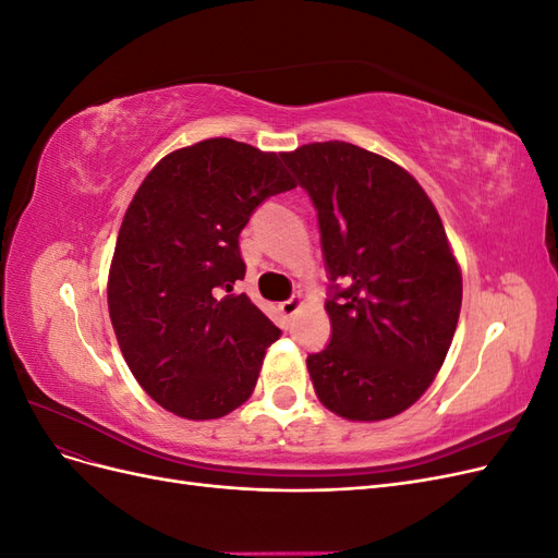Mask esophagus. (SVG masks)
I'll return each instance as SVG.
<instances>
[{
	"label": "esophagus",
	"mask_w": 558,
	"mask_h": 558,
	"mask_svg": "<svg viewBox=\"0 0 558 558\" xmlns=\"http://www.w3.org/2000/svg\"><path fill=\"white\" fill-rule=\"evenodd\" d=\"M302 305H305V302H302V298H291V300L281 302V305H279V314H281L283 318H293Z\"/></svg>",
	"instance_id": "esophagus-1"
}]
</instances>
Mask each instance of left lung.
<instances>
[{
	"label": "left lung",
	"mask_w": 558,
	"mask_h": 558,
	"mask_svg": "<svg viewBox=\"0 0 558 558\" xmlns=\"http://www.w3.org/2000/svg\"><path fill=\"white\" fill-rule=\"evenodd\" d=\"M314 202L330 279V342L307 369L349 421L404 412L442 367L463 281L440 214L400 165L347 142L283 154Z\"/></svg>",
	"instance_id": "obj_1"
}]
</instances>
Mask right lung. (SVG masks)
Here are the masks:
<instances>
[{
    "label": "right lung",
    "instance_id": "right-lung-1",
    "mask_svg": "<svg viewBox=\"0 0 558 558\" xmlns=\"http://www.w3.org/2000/svg\"><path fill=\"white\" fill-rule=\"evenodd\" d=\"M295 189L279 154L216 137L165 156L134 193L109 269V316L134 379L160 408L205 421L253 393L281 330L234 283L240 232Z\"/></svg>",
    "mask_w": 558,
    "mask_h": 558
}]
</instances>
